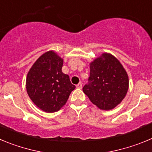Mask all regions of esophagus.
<instances>
[{"label":"esophagus","instance_id":"34e87169","mask_svg":"<svg viewBox=\"0 0 152 152\" xmlns=\"http://www.w3.org/2000/svg\"><path fill=\"white\" fill-rule=\"evenodd\" d=\"M76 88H78V89H81V88H82V84H81V83L77 84V85H76Z\"/></svg>","mask_w":152,"mask_h":152}]
</instances>
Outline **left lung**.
<instances>
[{"label":"left lung","instance_id":"obj_1","mask_svg":"<svg viewBox=\"0 0 152 152\" xmlns=\"http://www.w3.org/2000/svg\"><path fill=\"white\" fill-rule=\"evenodd\" d=\"M88 80L83 91L103 110H110L119 105L129 90L128 74L120 61L107 52L90 63Z\"/></svg>","mask_w":152,"mask_h":152}]
</instances>
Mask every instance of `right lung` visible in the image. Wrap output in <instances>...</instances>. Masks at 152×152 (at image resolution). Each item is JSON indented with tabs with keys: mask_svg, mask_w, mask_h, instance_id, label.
Returning <instances> with one entry per match:
<instances>
[{
	"mask_svg": "<svg viewBox=\"0 0 152 152\" xmlns=\"http://www.w3.org/2000/svg\"><path fill=\"white\" fill-rule=\"evenodd\" d=\"M63 58L48 51L35 61L28 72L26 91L35 105L45 113L58 111L75 89L69 76L61 72Z\"/></svg>",
	"mask_w": 152,
	"mask_h": 152,
	"instance_id": "right-lung-1",
	"label": "right lung"
}]
</instances>
